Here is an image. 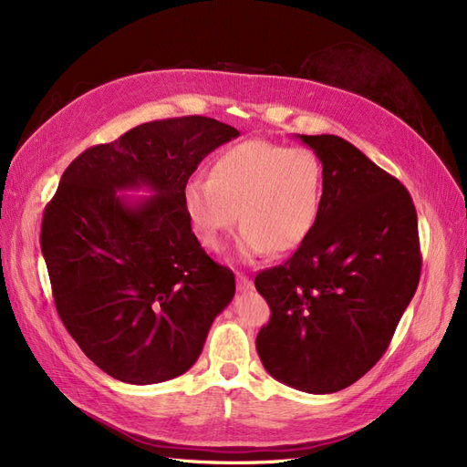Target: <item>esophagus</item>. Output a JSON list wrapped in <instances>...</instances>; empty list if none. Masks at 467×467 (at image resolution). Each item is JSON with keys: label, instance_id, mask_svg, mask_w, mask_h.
<instances>
[{"label": "esophagus", "instance_id": "esophagus-1", "mask_svg": "<svg viewBox=\"0 0 467 467\" xmlns=\"http://www.w3.org/2000/svg\"><path fill=\"white\" fill-rule=\"evenodd\" d=\"M237 290H239V292L253 290V280L247 278L245 275H239V273H237Z\"/></svg>", "mask_w": 467, "mask_h": 467}]
</instances>
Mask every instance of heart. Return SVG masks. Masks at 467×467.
Listing matches in <instances>:
<instances>
[{"mask_svg": "<svg viewBox=\"0 0 467 467\" xmlns=\"http://www.w3.org/2000/svg\"><path fill=\"white\" fill-rule=\"evenodd\" d=\"M323 201V165L307 148L247 140L220 153L210 177H192L182 189V210L201 245L218 251L242 223L239 255L298 249L317 222Z\"/></svg>", "mask_w": 467, "mask_h": 467, "instance_id": "heart-1", "label": "heart"}]
</instances>
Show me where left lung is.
<instances>
[{
  "label": "left lung",
  "mask_w": 467,
  "mask_h": 467,
  "mask_svg": "<svg viewBox=\"0 0 467 467\" xmlns=\"http://www.w3.org/2000/svg\"><path fill=\"white\" fill-rule=\"evenodd\" d=\"M298 138L323 165V201L298 251L255 276L271 307L257 352L282 384L335 393L381 358L413 298L417 212L401 182L347 140Z\"/></svg>",
  "instance_id": "obj_1"
}]
</instances>
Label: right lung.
I'll use <instances>...</instances> for the list:
<instances>
[{
  "label": "right lung",
  "mask_w": 467,
  "mask_h": 467,
  "mask_svg": "<svg viewBox=\"0 0 467 467\" xmlns=\"http://www.w3.org/2000/svg\"><path fill=\"white\" fill-rule=\"evenodd\" d=\"M237 136L206 117L153 120L86 150L64 171L40 249L67 333L115 379L148 386L185 374L232 302L234 273L194 237L182 189ZM138 190L150 196H125Z\"/></svg>",
  "instance_id": "add662e5"
}]
</instances>
